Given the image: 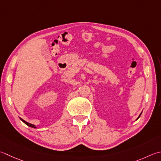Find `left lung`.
Instances as JSON below:
<instances>
[{"label": "left lung", "instance_id": "8db88e82", "mask_svg": "<svg viewBox=\"0 0 161 161\" xmlns=\"http://www.w3.org/2000/svg\"><path fill=\"white\" fill-rule=\"evenodd\" d=\"M141 114H142V113H141V114H140V116H139V117H140V115H141ZM139 117H138V118H139ZM138 118H137V119H138Z\"/></svg>", "mask_w": 161, "mask_h": 161}]
</instances>
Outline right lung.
Listing matches in <instances>:
<instances>
[{
  "instance_id": "add662e5",
  "label": "right lung",
  "mask_w": 161,
  "mask_h": 161,
  "mask_svg": "<svg viewBox=\"0 0 161 161\" xmlns=\"http://www.w3.org/2000/svg\"><path fill=\"white\" fill-rule=\"evenodd\" d=\"M20 119L21 120L23 121L25 124H26L27 125H28V126H30V127H31V128H36V126L35 125H33V124H29V123H28V122H26V121H24V119H21L20 118Z\"/></svg>"
}]
</instances>
